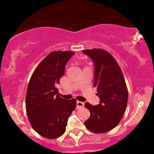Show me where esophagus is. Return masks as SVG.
I'll return each mask as SVG.
<instances>
[{"mask_svg": "<svg viewBox=\"0 0 154 154\" xmlns=\"http://www.w3.org/2000/svg\"><path fill=\"white\" fill-rule=\"evenodd\" d=\"M84 106V102H80V101H77L76 102V108L77 109H80L81 107Z\"/></svg>", "mask_w": 154, "mask_h": 154, "instance_id": "1", "label": "esophagus"}]
</instances>
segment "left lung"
I'll return each instance as SVG.
<instances>
[{"mask_svg":"<svg viewBox=\"0 0 154 154\" xmlns=\"http://www.w3.org/2000/svg\"><path fill=\"white\" fill-rule=\"evenodd\" d=\"M92 59L94 66V86L97 88L100 104L92 106L86 102L90 116L85 125L95 133H104L113 129L120 123L126 110L128 92L125 79L119 65L106 50H83Z\"/></svg>","mask_w":154,"mask_h":154,"instance_id":"obj_1","label":"left lung"}]
</instances>
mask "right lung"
I'll use <instances>...</instances> for the list:
<instances>
[{"instance_id": "1", "label": "right lung", "mask_w": 154, "mask_h": 154, "mask_svg": "<svg viewBox=\"0 0 154 154\" xmlns=\"http://www.w3.org/2000/svg\"><path fill=\"white\" fill-rule=\"evenodd\" d=\"M74 53L50 52L38 65L29 81L26 96L27 116L35 131L45 138L54 139L64 134L67 120L76 106L75 99L61 98L55 87Z\"/></svg>"}]
</instances>
